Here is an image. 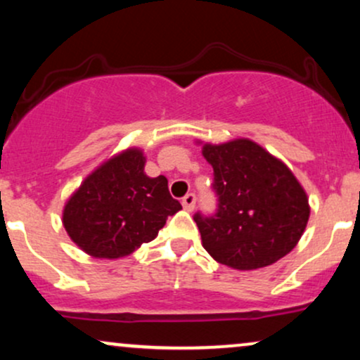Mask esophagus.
<instances>
[{
	"instance_id": "34e87169",
	"label": "esophagus",
	"mask_w": 360,
	"mask_h": 360,
	"mask_svg": "<svg viewBox=\"0 0 360 360\" xmlns=\"http://www.w3.org/2000/svg\"><path fill=\"white\" fill-rule=\"evenodd\" d=\"M183 206L186 212H193L194 206H196V196H194L193 193L186 194V196L183 198Z\"/></svg>"
}]
</instances>
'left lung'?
I'll return each mask as SVG.
<instances>
[{
    "label": "left lung",
    "mask_w": 360,
    "mask_h": 360,
    "mask_svg": "<svg viewBox=\"0 0 360 360\" xmlns=\"http://www.w3.org/2000/svg\"><path fill=\"white\" fill-rule=\"evenodd\" d=\"M201 152L212 164L218 194L213 217L194 214L205 250L238 271L260 269L288 255L309 218L307 191L291 169L250 139L203 143Z\"/></svg>",
    "instance_id": "obj_1"
}]
</instances>
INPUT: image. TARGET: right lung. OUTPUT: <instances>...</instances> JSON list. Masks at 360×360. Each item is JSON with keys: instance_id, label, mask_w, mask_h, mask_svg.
<instances>
[{"instance_id": "obj_1", "label": "right lung", "mask_w": 360, "mask_h": 360, "mask_svg": "<svg viewBox=\"0 0 360 360\" xmlns=\"http://www.w3.org/2000/svg\"><path fill=\"white\" fill-rule=\"evenodd\" d=\"M143 167L142 148H125L86 176L65 201L62 225L91 257H127L154 240L167 217L183 210L166 177H148Z\"/></svg>"}]
</instances>
